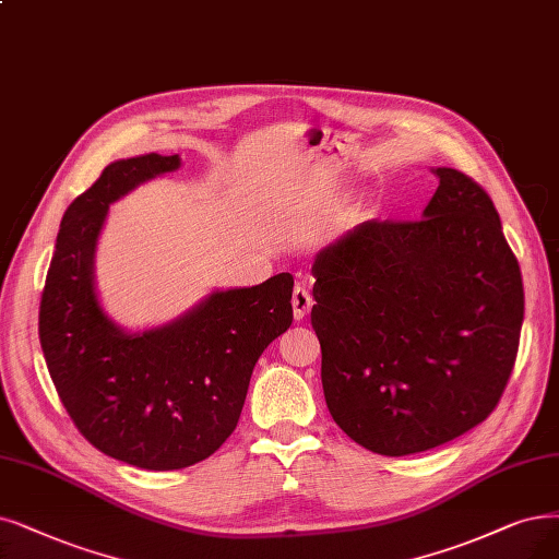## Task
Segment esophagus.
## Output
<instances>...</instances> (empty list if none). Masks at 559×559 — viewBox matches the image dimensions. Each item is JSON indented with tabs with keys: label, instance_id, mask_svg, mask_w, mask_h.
<instances>
[{
	"label": "esophagus",
	"instance_id": "1",
	"mask_svg": "<svg viewBox=\"0 0 559 559\" xmlns=\"http://www.w3.org/2000/svg\"><path fill=\"white\" fill-rule=\"evenodd\" d=\"M292 305H294V317H296V321H302V319L309 314L311 305H314V300H311V294L307 292V288H305L302 284H298V286L294 288Z\"/></svg>",
	"mask_w": 559,
	"mask_h": 559
}]
</instances>
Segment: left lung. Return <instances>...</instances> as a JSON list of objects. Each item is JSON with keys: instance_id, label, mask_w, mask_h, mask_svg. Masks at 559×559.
Returning <instances> with one entry per match:
<instances>
[{"instance_id": "obj_1", "label": "left lung", "mask_w": 559, "mask_h": 559, "mask_svg": "<svg viewBox=\"0 0 559 559\" xmlns=\"http://www.w3.org/2000/svg\"><path fill=\"white\" fill-rule=\"evenodd\" d=\"M433 174L421 219L362 222L311 265L328 411L383 456L427 452L477 427L519 353L523 280L500 215L471 176Z\"/></svg>"}]
</instances>
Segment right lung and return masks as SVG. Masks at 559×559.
<instances>
[{"instance_id":"right-lung-1","label":"right lung","mask_w":559,"mask_h":559,"mask_svg":"<svg viewBox=\"0 0 559 559\" xmlns=\"http://www.w3.org/2000/svg\"><path fill=\"white\" fill-rule=\"evenodd\" d=\"M181 167L117 160L66 209L43 288L38 337L63 408L103 454L144 471L209 459L238 424L259 355L294 321V277L213 292L160 328L126 332L98 300L94 257L109 204Z\"/></svg>"}]
</instances>
